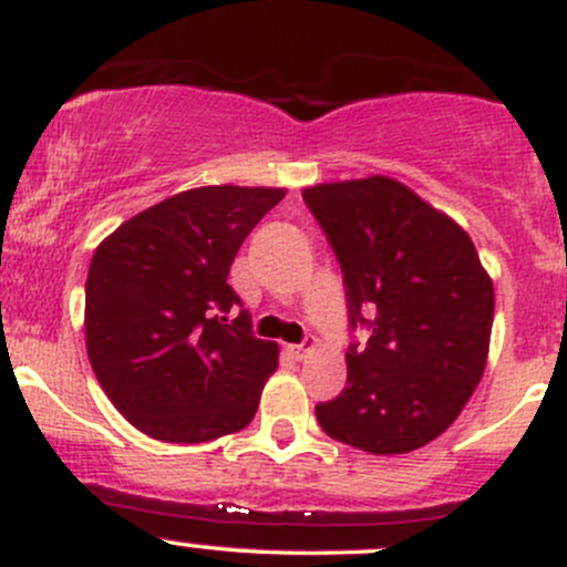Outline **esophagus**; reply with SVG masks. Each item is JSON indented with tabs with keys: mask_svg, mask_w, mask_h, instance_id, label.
Returning <instances> with one entry per match:
<instances>
[{
	"mask_svg": "<svg viewBox=\"0 0 567 567\" xmlns=\"http://www.w3.org/2000/svg\"><path fill=\"white\" fill-rule=\"evenodd\" d=\"M315 347H317V341H315V338H306L303 343H292L290 351H292V354L298 357V360H306V357H309L311 351H315Z\"/></svg>",
	"mask_w": 567,
	"mask_h": 567,
	"instance_id": "esophagus-1",
	"label": "esophagus"
}]
</instances>
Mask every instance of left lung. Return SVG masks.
<instances>
[{"label":"left lung","instance_id":"obj_1","mask_svg":"<svg viewBox=\"0 0 567 567\" xmlns=\"http://www.w3.org/2000/svg\"><path fill=\"white\" fill-rule=\"evenodd\" d=\"M303 202L341 264L349 328L370 330L365 347H349L347 386L317 405V421L373 455L424 447L483 379L493 279L470 234L386 175L309 186Z\"/></svg>","mask_w":567,"mask_h":567}]
</instances>
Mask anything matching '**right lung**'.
Returning <instances> with one entry per match:
<instances>
[{
	"instance_id": "right-lung-1",
	"label": "right lung",
	"mask_w": 567,
	"mask_h": 567,
	"mask_svg": "<svg viewBox=\"0 0 567 567\" xmlns=\"http://www.w3.org/2000/svg\"><path fill=\"white\" fill-rule=\"evenodd\" d=\"M285 188L199 186L138 213L93 252L84 338L95 379L138 432L207 442L245 429L277 370L231 290L239 245Z\"/></svg>"
}]
</instances>
